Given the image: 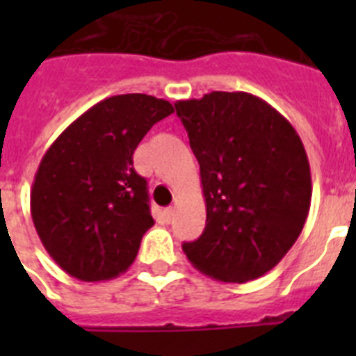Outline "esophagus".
I'll list each match as a JSON object with an SVG mask.
<instances>
[{
	"label": "esophagus",
	"mask_w": 356,
	"mask_h": 356,
	"mask_svg": "<svg viewBox=\"0 0 356 356\" xmlns=\"http://www.w3.org/2000/svg\"><path fill=\"white\" fill-rule=\"evenodd\" d=\"M163 216H165V219H168V222L172 221V217H175V209L172 207H169V209L163 210Z\"/></svg>",
	"instance_id": "34e87169"
}]
</instances>
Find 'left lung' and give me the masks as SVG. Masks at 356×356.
<instances>
[{
    "label": "left lung",
    "mask_w": 356,
    "mask_h": 356,
    "mask_svg": "<svg viewBox=\"0 0 356 356\" xmlns=\"http://www.w3.org/2000/svg\"><path fill=\"white\" fill-rule=\"evenodd\" d=\"M200 163L207 225L184 242L188 262L226 284L257 280L284 259L307 221L310 165L291 122L248 92L176 102Z\"/></svg>",
    "instance_id": "obj_1"
}]
</instances>
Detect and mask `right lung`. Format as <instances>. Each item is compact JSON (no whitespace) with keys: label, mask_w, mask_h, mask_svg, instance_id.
<instances>
[{"label":"right lung","mask_w":356,"mask_h":356,"mask_svg":"<svg viewBox=\"0 0 356 356\" xmlns=\"http://www.w3.org/2000/svg\"><path fill=\"white\" fill-rule=\"evenodd\" d=\"M172 112L171 103L147 94L106 97L46 151L31 185V219L67 275L102 282L134 264L143 235L155 225L134 151Z\"/></svg>","instance_id":"add662e5"}]
</instances>
